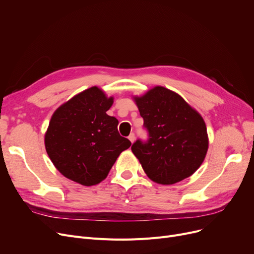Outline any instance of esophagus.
I'll return each mask as SVG.
<instances>
[{
	"mask_svg": "<svg viewBox=\"0 0 254 254\" xmlns=\"http://www.w3.org/2000/svg\"><path fill=\"white\" fill-rule=\"evenodd\" d=\"M135 139H136L135 134H134V132H131V134L128 136V140H129L131 143H134V142H135Z\"/></svg>",
	"mask_w": 254,
	"mask_h": 254,
	"instance_id": "obj_1",
	"label": "esophagus"
}]
</instances>
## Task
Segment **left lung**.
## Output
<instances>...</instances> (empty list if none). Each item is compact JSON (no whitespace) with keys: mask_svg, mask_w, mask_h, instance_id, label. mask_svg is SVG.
<instances>
[{"mask_svg":"<svg viewBox=\"0 0 254 254\" xmlns=\"http://www.w3.org/2000/svg\"><path fill=\"white\" fill-rule=\"evenodd\" d=\"M149 139L131 151L153 182L174 184L191 176L206 157L209 139L203 117L178 93L155 86L132 98Z\"/></svg>","mask_w":254,"mask_h":254,"instance_id":"8db88e82","label":"left lung"}]
</instances>
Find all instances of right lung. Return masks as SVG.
I'll return each mask as SVG.
<instances>
[{
  "label": "right lung",
  "instance_id": "obj_1",
  "mask_svg": "<svg viewBox=\"0 0 254 254\" xmlns=\"http://www.w3.org/2000/svg\"><path fill=\"white\" fill-rule=\"evenodd\" d=\"M112 104L113 97L92 86L64 103L51 116L45 148L65 178L84 186L100 183L131 145L119 135L118 120L106 113Z\"/></svg>",
  "mask_w": 254,
  "mask_h": 254
}]
</instances>
